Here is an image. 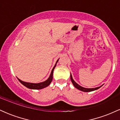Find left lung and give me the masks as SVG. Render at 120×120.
<instances>
[{
    "mask_svg": "<svg viewBox=\"0 0 120 120\" xmlns=\"http://www.w3.org/2000/svg\"><path fill=\"white\" fill-rule=\"evenodd\" d=\"M71 82H72V83H73V85L74 86L76 87V88H77L78 90H80V91H82L83 92H91V91H94V90H96L97 89H98L99 88H100L101 86H100V87H96V88H84V87H83L82 86H79L78 84L77 83L75 82V81L73 80V78H72V75L71 74Z\"/></svg>",
    "mask_w": 120,
    "mask_h": 120,
    "instance_id": "8db88e82",
    "label": "left lung"
}]
</instances>
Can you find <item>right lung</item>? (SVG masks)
I'll list each match as a JSON object with an SVG mask.
<instances>
[{
  "instance_id": "add662e5",
  "label": "right lung",
  "mask_w": 120,
  "mask_h": 120,
  "mask_svg": "<svg viewBox=\"0 0 120 120\" xmlns=\"http://www.w3.org/2000/svg\"><path fill=\"white\" fill-rule=\"evenodd\" d=\"M59 60H58L56 62V63L55 64V66H54V67L53 68L52 70V72L51 73V75H50L48 79H47L46 81H44L43 82H41V83H29V82H24V81L20 80L19 79V78H18V79L19 81L22 85H23L24 86H26L27 88H30V89H33V90H41L42 89V88H45L47 86H48L49 85H50L53 79V71H54V69L55 68L56 66V64L58 62Z\"/></svg>"
}]
</instances>
